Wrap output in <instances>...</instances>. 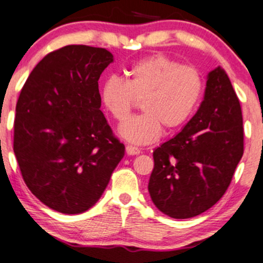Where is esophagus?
I'll use <instances>...</instances> for the list:
<instances>
[{"mask_svg": "<svg viewBox=\"0 0 263 263\" xmlns=\"http://www.w3.org/2000/svg\"><path fill=\"white\" fill-rule=\"evenodd\" d=\"M139 153H140V150L137 146H133V145L126 146V154L130 155V156H133V155H138Z\"/></svg>", "mask_w": 263, "mask_h": 263, "instance_id": "34e87169", "label": "esophagus"}]
</instances>
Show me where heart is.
Returning <instances> with one entry per match:
<instances>
[{"mask_svg": "<svg viewBox=\"0 0 263 263\" xmlns=\"http://www.w3.org/2000/svg\"><path fill=\"white\" fill-rule=\"evenodd\" d=\"M126 82L110 76L101 87L105 109L119 123L130 116L138 101L143 114L120 127L119 135L135 144L156 142L165 132L179 131L197 110L204 91L201 73L164 54H151L126 71Z\"/></svg>", "mask_w": 263, "mask_h": 263, "instance_id": "obj_1", "label": "heart"}]
</instances>
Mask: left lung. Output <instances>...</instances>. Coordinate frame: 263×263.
<instances>
[{
    "mask_svg": "<svg viewBox=\"0 0 263 263\" xmlns=\"http://www.w3.org/2000/svg\"><path fill=\"white\" fill-rule=\"evenodd\" d=\"M241 105L227 72H209L198 112L154 151L151 200L175 219L198 216L227 192L243 156Z\"/></svg>",
    "mask_w": 263,
    "mask_h": 263,
    "instance_id": "left-lung-1",
    "label": "left lung"
}]
</instances>
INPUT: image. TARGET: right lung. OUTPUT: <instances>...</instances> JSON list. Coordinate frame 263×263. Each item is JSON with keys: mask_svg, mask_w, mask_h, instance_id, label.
Masks as SVG:
<instances>
[{"mask_svg": "<svg viewBox=\"0 0 263 263\" xmlns=\"http://www.w3.org/2000/svg\"><path fill=\"white\" fill-rule=\"evenodd\" d=\"M113 54L68 45L29 73L16 103L14 154L29 191L65 214L89 210L125 155L100 109L99 83Z\"/></svg>", "mask_w": 263, "mask_h": 263, "instance_id": "1", "label": "right lung"}]
</instances>
